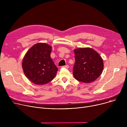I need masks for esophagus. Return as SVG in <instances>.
<instances>
[{
  "mask_svg": "<svg viewBox=\"0 0 127 127\" xmlns=\"http://www.w3.org/2000/svg\"><path fill=\"white\" fill-rule=\"evenodd\" d=\"M63 67L66 68H69V65H66L63 66Z\"/></svg>",
  "mask_w": 127,
  "mask_h": 127,
  "instance_id": "1",
  "label": "esophagus"
}]
</instances>
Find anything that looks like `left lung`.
Masks as SVG:
<instances>
[{
    "instance_id": "1",
    "label": "left lung",
    "mask_w": 127,
    "mask_h": 127,
    "mask_svg": "<svg viewBox=\"0 0 127 127\" xmlns=\"http://www.w3.org/2000/svg\"><path fill=\"white\" fill-rule=\"evenodd\" d=\"M75 63L73 75L77 80L91 83L101 75L103 69L101 57L91 48H80L74 50Z\"/></svg>"
}]
</instances>
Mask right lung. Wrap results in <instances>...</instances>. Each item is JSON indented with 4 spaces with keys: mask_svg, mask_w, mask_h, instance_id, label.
I'll use <instances>...</instances> for the list:
<instances>
[{
    "mask_svg": "<svg viewBox=\"0 0 127 127\" xmlns=\"http://www.w3.org/2000/svg\"><path fill=\"white\" fill-rule=\"evenodd\" d=\"M52 47L46 43L33 45L25 55L22 63L24 74L36 85H43L54 79L58 70L50 57Z\"/></svg>",
    "mask_w": 127,
    "mask_h": 127,
    "instance_id": "right-lung-1",
    "label": "right lung"
}]
</instances>
